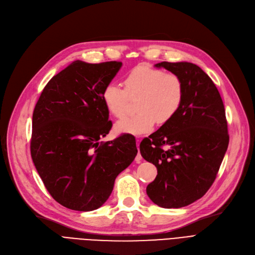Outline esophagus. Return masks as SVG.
I'll return each mask as SVG.
<instances>
[{"instance_id":"esophagus-1","label":"esophagus","mask_w":255,"mask_h":255,"mask_svg":"<svg viewBox=\"0 0 255 255\" xmlns=\"http://www.w3.org/2000/svg\"><path fill=\"white\" fill-rule=\"evenodd\" d=\"M136 145H137L138 153H137V155H136V157H135V161H136L137 163H140L141 160H142V157H141V155H140V153H139V148H138V145H139V139H136Z\"/></svg>"}]
</instances>
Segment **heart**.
<instances>
[{
    "mask_svg": "<svg viewBox=\"0 0 255 255\" xmlns=\"http://www.w3.org/2000/svg\"><path fill=\"white\" fill-rule=\"evenodd\" d=\"M123 90L110 83L102 91V100L107 112L122 118L127 112L128 97L136 98L135 115L119 121L115 125L117 133L141 135L154 129L155 124L164 125L177 115L183 104L185 87L177 74L136 66L124 78Z\"/></svg>",
    "mask_w": 255,
    "mask_h": 255,
    "instance_id": "heart-1",
    "label": "heart"
}]
</instances>
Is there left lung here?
<instances>
[{
    "instance_id": "obj_1",
    "label": "left lung",
    "mask_w": 255,
    "mask_h": 255,
    "mask_svg": "<svg viewBox=\"0 0 255 255\" xmlns=\"http://www.w3.org/2000/svg\"><path fill=\"white\" fill-rule=\"evenodd\" d=\"M183 80L181 109L139 144L140 154L157 167L146 194L157 206L183 208L203 197L214 183L229 146L220 94L209 75L188 62L155 65Z\"/></svg>"
}]
</instances>
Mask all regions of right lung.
I'll return each mask as SVG.
<instances>
[{"label": "right lung", "instance_id": "obj_1", "mask_svg": "<svg viewBox=\"0 0 255 255\" xmlns=\"http://www.w3.org/2000/svg\"><path fill=\"white\" fill-rule=\"evenodd\" d=\"M121 66L74 61L49 80L36 103L31 156L49 194L68 209L100 208L137 154L131 136L99 141L113 126L102 91Z\"/></svg>", "mask_w": 255, "mask_h": 255}]
</instances>
